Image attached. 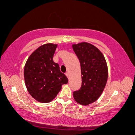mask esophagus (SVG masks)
<instances>
[{"instance_id": "34e87169", "label": "esophagus", "mask_w": 135, "mask_h": 135, "mask_svg": "<svg viewBox=\"0 0 135 135\" xmlns=\"http://www.w3.org/2000/svg\"><path fill=\"white\" fill-rule=\"evenodd\" d=\"M66 75L68 77V78H69V73H66Z\"/></svg>"}]
</instances>
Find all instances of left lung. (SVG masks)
<instances>
[{"label":"left lung","mask_w":135,"mask_h":135,"mask_svg":"<svg viewBox=\"0 0 135 135\" xmlns=\"http://www.w3.org/2000/svg\"><path fill=\"white\" fill-rule=\"evenodd\" d=\"M73 49L80 63L82 86L73 92L74 98L83 106L95 102L106 86L108 69L104 55L99 50L88 42L73 44Z\"/></svg>","instance_id":"1"}]
</instances>
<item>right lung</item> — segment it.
Instances as JSON below:
<instances>
[{"mask_svg": "<svg viewBox=\"0 0 135 135\" xmlns=\"http://www.w3.org/2000/svg\"><path fill=\"white\" fill-rule=\"evenodd\" d=\"M57 44H44L33 51L24 69L25 85L31 97L38 102L47 103L55 99L68 79L60 71L53 58Z\"/></svg>", "mask_w": 135, "mask_h": 135, "instance_id": "obj_1", "label": "right lung"}]
</instances>
